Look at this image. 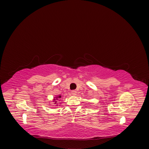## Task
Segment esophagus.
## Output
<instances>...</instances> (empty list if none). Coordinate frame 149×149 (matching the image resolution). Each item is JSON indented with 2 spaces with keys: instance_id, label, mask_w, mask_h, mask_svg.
Returning a JSON list of instances; mask_svg holds the SVG:
<instances>
[{
  "instance_id": "1",
  "label": "esophagus",
  "mask_w": 149,
  "mask_h": 149,
  "mask_svg": "<svg viewBox=\"0 0 149 149\" xmlns=\"http://www.w3.org/2000/svg\"><path fill=\"white\" fill-rule=\"evenodd\" d=\"M71 94H72V95L76 96V94H77V92H76V91H71Z\"/></svg>"
}]
</instances>
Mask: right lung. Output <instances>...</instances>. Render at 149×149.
<instances>
[{
    "instance_id": "right-lung-1",
    "label": "right lung",
    "mask_w": 149,
    "mask_h": 149,
    "mask_svg": "<svg viewBox=\"0 0 149 149\" xmlns=\"http://www.w3.org/2000/svg\"><path fill=\"white\" fill-rule=\"evenodd\" d=\"M61 95H58L55 97H54V99L53 100V102H54V103H55V104H56V106L58 105V102H57V100H61Z\"/></svg>"
}]
</instances>
